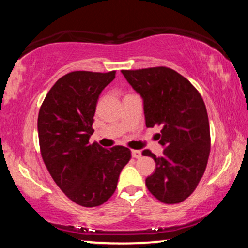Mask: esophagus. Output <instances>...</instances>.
Listing matches in <instances>:
<instances>
[{
	"mask_svg": "<svg viewBox=\"0 0 248 248\" xmlns=\"http://www.w3.org/2000/svg\"><path fill=\"white\" fill-rule=\"evenodd\" d=\"M131 156L135 158H140L141 156V152L137 151V150H133L131 151Z\"/></svg>",
	"mask_w": 248,
	"mask_h": 248,
	"instance_id": "esophagus-1",
	"label": "esophagus"
}]
</instances>
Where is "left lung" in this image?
Returning <instances> with one entry per match:
<instances>
[{"label":"left lung","mask_w":248,"mask_h":248,"mask_svg":"<svg viewBox=\"0 0 248 248\" xmlns=\"http://www.w3.org/2000/svg\"><path fill=\"white\" fill-rule=\"evenodd\" d=\"M143 98L146 127L161 126L162 156L144 150L155 161L147 189L166 204L180 203L195 190L210 155V124L205 104L186 78L166 67L122 70Z\"/></svg>","instance_id":"1"}]
</instances>
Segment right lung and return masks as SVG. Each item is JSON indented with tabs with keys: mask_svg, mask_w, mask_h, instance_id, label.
Wrapping results in <instances>:
<instances>
[{
	"mask_svg": "<svg viewBox=\"0 0 248 248\" xmlns=\"http://www.w3.org/2000/svg\"><path fill=\"white\" fill-rule=\"evenodd\" d=\"M114 77L115 71L67 74L53 85L38 113L43 161L60 189L85 207L101 205L113 195L131 156L127 147L90 144L98 96Z\"/></svg>",
	"mask_w": 248,
	"mask_h": 248,
	"instance_id": "obj_1",
	"label": "right lung"
}]
</instances>
